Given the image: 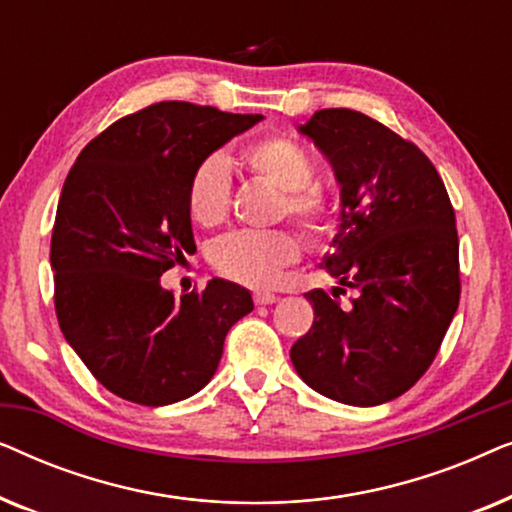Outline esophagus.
Wrapping results in <instances>:
<instances>
[{
    "instance_id": "1",
    "label": "esophagus",
    "mask_w": 512,
    "mask_h": 512,
    "mask_svg": "<svg viewBox=\"0 0 512 512\" xmlns=\"http://www.w3.org/2000/svg\"><path fill=\"white\" fill-rule=\"evenodd\" d=\"M277 296L275 293H270V291H256L254 293V303L256 305H272V303H277Z\"/></svg>"
}]
</instances>
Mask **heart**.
<instances>
[{"label":"heart","instance_id":"1","mask_svg":"<svg viewBox=\"0 0 512 512\" xmlns=\"http://www.w3.org/2000/svg\"><path fill=\"white\" fill-rule=\"evenodd\" d=\"M244 165L265 184L282 193L279 212L291 219L310 240L331 233V202L319 186L310 184L314 163L303 146L286 137H270L251 144L242 153ZM230 177L219 156H209L195 167L188 184V214L202 228H214L228 216ZM298 242L284 230L251 233L240 230L214 242V268L247 286H272L286 265L298 261Z\"/></svg>","mask_w":512,"mask_h":512}]
</instances>
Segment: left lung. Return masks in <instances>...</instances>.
<instances>
[{
	"label": "left lung",
	"instance_id": "obj_1",
	"mask_svg": "<svg viewBox=\"0 0 512 512\" xmlns=\"http://www.w3.org/2000/svg\"><path fill=\"white\" fill-rule=\"evenodd\" d=\"M298 132L333 167L340 223L321 258L338 286L333 298L305 293L314 321L291 363L321 396L382 405L426 373L457 312L454 209L431 160L361 111L321 109ZM345 290L349 308L337 303Z\"/></svg>",
	"mask_w": 512,
	"mask_h": 512
}]
</instances>
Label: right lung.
Instances as JSON below:
<instances>
[{
    "label": "right lung",
    "instance_id": "right-lung-1",
    "mask_svg": "<svg viewBox=\"0 0 512 512\" xmlns=\"http://www.w3.org/2000/svg\"><path fill=\"white\" fill-rule=\"evenodd\" d=\"M261 121L158 102L109 125L69 170L51 240L55 312L69 347L111 394L151 408L198 394L230 326L254 310L240 284L212 279L177 298L160 275L195 251V167Z\"/></svg>",
    "mask_w": 512,
    "mask_h": 512
}]
</instances>
